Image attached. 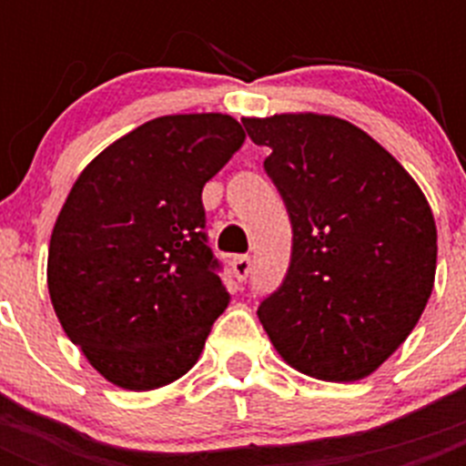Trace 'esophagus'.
<instances>
[{"instance_id":"1","label":"esophagus","mask_w":466,"mask_h":466,"mask_svg":"<svg viewBox=\"0 0 466 466\" xmlns=\"http://www.w3.org/2000/svg\"><path fill=\"white\" fill-rule=\"evenodd\" d=\"M232 273H234V278L239 280V283H244V280L251 276V258H248V256H234Z\"/></svg>"}]
</instances>
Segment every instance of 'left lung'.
<instances>
[{
	"label": "left lung",
	"mask_w": 466,
	"mask_h": 466,
	"mask_svg": "<svg viewBox=\"0 0 466 466\" xmlns=\"http://www.w3.org/2000/svg\"><path fill=\"white\" fill-rule=\"evenodd\" d=\"M292 225L285 280L258 307L276 350L317 380L375 372L433 292L438 229L419 183L348 120L244 118Z\"/></svg>",
	"instance_id": "8db88e82"
}]
</instances>
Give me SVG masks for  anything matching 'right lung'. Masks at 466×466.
<instances>
[{
	"label": "right lung",
	"mask_w": 466,
	"mask_h": 466,
	"mask_svg": "<svg viewBox=\"0 0 466 466\" xmlns=\"http://www.w3.org/2000/svg\"><path fill=\"white\" fill-rule=\"evenodd\" d=\"M232 116H164L84 168L47 251L55 314L86 360L147 391L196 365L229 305L208 247L203 186L244 145Z\"/></svg>",
	"instance_id": "obj_1"
}]
</instances>
